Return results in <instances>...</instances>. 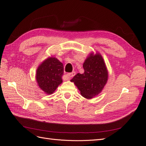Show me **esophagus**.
Segmentation results:
<instances>
[{"mask_svg":"<svg viewBox=\"0 0 146 146\" xmlns=\"http://www.w3.org/2000/svg\"><path fill=\"white\" fill-rule=\"evenodd\" d=\"M75 74V72H72L71 73H68L66 74V78H67V80H70L71 79L73 76H74Z\"/></svg>","mask_w":146,"mask_h":146,"instance_id":"34e87169","label":"esophagus"}]
</instances>
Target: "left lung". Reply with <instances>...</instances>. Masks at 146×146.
<instances>
[{
  "label": "left lung",
  "mask_w": 146,
  "mask_h": 146,
  "mask_svg": "<svg viewBox=\"0 0 146 146\" xmlns=\"http://www.w3.org/2000/svg\"><path fill=\"white\" fill-rule=\"evenodd\" d=\"M84 72L78 73L71 80L86 99H92L100 93L108 80V71L100 53H90L83 63Z\"/></svg>",
  "instance_id": "8db88e82"
}]
</instances>
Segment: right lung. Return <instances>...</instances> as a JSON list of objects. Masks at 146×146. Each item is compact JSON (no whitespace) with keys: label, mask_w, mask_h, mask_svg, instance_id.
<instances>
[{"label":"right lung","mask_w":146,"mask_h":146,"mask_svg":"<svg viewBox=\"0 0 146 146\" xmlns=\"http://www.w3.org/2000/svg\"><path fill=\"white\" fill-rule=\"evenodd\" d=\"M63 65L55 57L45 60L36 70V79L38 85L46 94L51 95L62 83Z\"/></svg>","instance_id":"obj_1"}]
</instances>
